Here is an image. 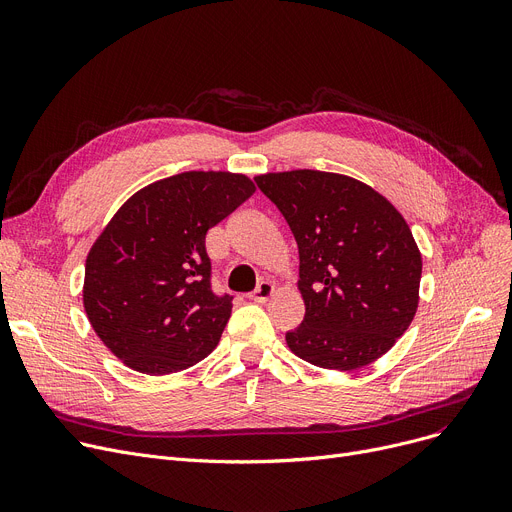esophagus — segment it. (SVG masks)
<instances>
[{
	"label": "esophagus",
	"instance_id": "34e87169",
	"mask_svg": "<svg viewBox=\"0 0 512 512\" xmlns=\"http://www.w3.org/2000/svg\"><path fill=\"white\" fill-rule=\"evenodd\" d=\"M272 294H274V284L263 280V282H259V286L249 294V299L255 301V303H265L267 299L272 297Z\"/></svg>",
	"mask_w": 512,
	"mask_h": 512
}]
</instances>
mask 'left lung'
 Segmentation results:
<instances>
[{
    "label": "left lung",
    "instance_id": "1",
    "mask_svg": "<svg viewBox=\"0 0 512 512\" xmlns=\"http://www.w3.org/2000/svg\"><path fill=\"white\" fill-rule=\"evenodd\" d=\"M299 245L305 319L286 332L303 361L351 371L388 353L419 303L421 253L396 207L371 186L332 172L255 178Z\"/></svg>",
    "mask_w": 512,
    "mask_h": 512
}]
</instances>
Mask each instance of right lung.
<instances>
[{"label": "right lung", "instance_id": "obj_1", "mask_svg": "<svg viewBox=\"0 0 512 512\" xmlns=\"http://www.w3.org/2000/svg\"><path fill=\"white\" fill-rule=\"evenodd\" d=\"M255 184L230 172H182L134 193L85 265L83 303L95 334L130 369L166 375L220 342L232 297L211 288L205 234Z\"/></svg>", "mask_w": 512, "mask_h": 512}]
</instances>
